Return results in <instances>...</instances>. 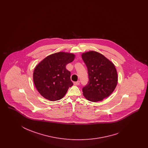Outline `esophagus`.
<instances>
[{
    "mask_svg": "<svg viewBox=\"0 0 148 148\" xmlns=\"http://www.w3.org/2000/svg\"><path fill=\"white\" fill-rule=\"evenodd\" d=\"M74 84L75 85H80V81H75V82H74Z\"/></svg>",
    "mask_w": 148,
    "mask_h": 148,
    "instance_id": "34e87169",
    "label": "esophagus"
}]
</instances>
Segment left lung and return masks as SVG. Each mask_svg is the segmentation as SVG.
<instances>
[{
  "label": "left lung",
  "mask_w": 148,
  "mask_h": 148,
  "mask_svg": "<svg viewBox=\"0 0 148 148\" xmlns=\"http://www.w3.org/2000/svg\"><path fill=\"white\" fill-rule=\"evenodd\" d=\"M88 74V84L83 87V95L92 102L103 100L112 94L118 83L114 64L103 54L90 51L82 54Z\"/></svg>",
  "instance_id": "8db88e82"
}]
</instances>
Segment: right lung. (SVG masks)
Returning a JSON list of instances; mask_svg holds the SVG:
<instances>
[{
	"label": "right lung",
	"mask_w": 148,
	"mask_h": 148,
	"mask_svg": "<svg viewBox=\"0 0 148 148\" xmlns=\"http://www.w3.org/2000/svg\"><path fill=\"white\" fill-rule=\"evenodd\" d=\"M74 58V54L58 52L48 56L36 66L33 80L42 97L50 101H56L65 95L69 87L73 85L71 72L66 66Z\"/></svg>",
	"instance_id": "right-lung-1"
}]
</instances>
